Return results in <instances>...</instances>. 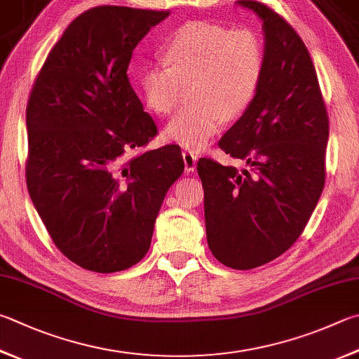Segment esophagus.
<instances>
[{"instance_id": "esophagus-1", "label": "esophagus", "mask_w": 359, "mask_h": 359, "mask_svg": "<svg viewBox=\"0 0 359 359\" xmlns=\"http://www.w3.org/2000/svg\"><path fill=\"white\" fill-rule=\"evenodd\" d=\"M182 157H184L185 171H187V172H193V171H194V168H196L198 154H196V152H193V151H188V149H185V151L182 152Z\"/></svg>"}]
</instances>
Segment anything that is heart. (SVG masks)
Wrapping results in <instances>:
<instances>
[{
  "instance_id": "1",
  "label": "heart",
  "mask_w": 359,
  "mask_h": 359,
  "mask_svg": "<svg viewBox=\"0 0 359 359\" xmlns=\"http://www.w3.org/2000/svg\"><path fill=\"white\" fill-rule=\"evenodd\" d=\"M165 64L142 67L136 86L149 111L168 116L188 88L191 103L182 108L163 135L188 149H202L223 127L252 105L262 86L266 53L250 28L193 22L161 45Z\"/></svg>"
}]
</instances>
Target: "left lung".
<instances>
[{
    "instance_id": "left-lung-1",
    "label": "left lung",
    "mask_w": 359,
    "mask_h": 359,
    "mask_svg": "<svg viewBox=\"0 0 359 359\" xmlns=\"http://www.w3.org/2000/svg\"><path fill=\"white\" fill-rule=\"evenodd\" d=\"M264 22L266 67L252 105L218 141L246 169L199 158L208 248L221 264L251 270L302 236L325 187L327 107L309 51L269 6L237 1Z\"/></svg>"
}]
</instances>
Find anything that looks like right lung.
Wrapping results in <instances>:
<instances>
[{
  "label": "right lung",
  "mask_w": 359,
  "mask_h": 359,
  "mask_svg": "<svg viewBox=\"0 0 359 359\" xmlns=\"http://www.w3.org/2000/svg\"><path fill=\"white\" fill-rule=\"evenodd\" d=\"M168 15L126 6L83 12L32 84L26 185L57 250L84 270L138 264L165 194L184 172L175 144L126 157L158 132L127 70L136 45Z\"/></svg>",
  "instance_id": "add662e5"
}]
</instances>
